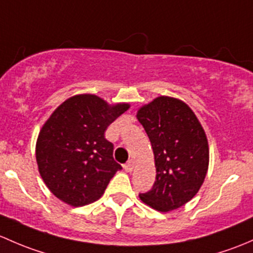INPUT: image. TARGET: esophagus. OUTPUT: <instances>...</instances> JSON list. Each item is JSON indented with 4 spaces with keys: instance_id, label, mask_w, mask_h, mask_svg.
Listing matches in <instances>:
<instances>
[{
    "instance_id": "esophagus-1",
    "label": "esophagus",
    "mask_w": 253,
    "mask_h": 253,
    "mask_svg": "<svg viewBox=\"0 0 253 253\" xmlns=\"http://www.w3.org/2000/svg\"><path fill=\"white\" fill-rule=\"evenodd\" d=\"M124 169H126L127 173H131L132 169H134V161H129L126 165H124Z\"/></svg>"
}]
</instances>
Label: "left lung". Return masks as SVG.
Here are the masks:
<instances>
[{
	"label": "left lung",
	"mask_w": 253,
	"mask_h": 253,
	"mask_svg": "<svg viewBox=\"0 0 253 253\" xmlns=\"http://www.w3.org/2000/svg\"><path fill=\"white\" fill-rule=\"evenodd\" d=\"M155 155L156 181L140 194L160 212L189 202L204 184L210 162L206 132L192 109L178 98L160 96L137 111Z\"/></svg>",
	"instance_id": "obj_1"
}]
</instances>
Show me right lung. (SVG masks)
I'll return each instance as SVG.
<instances>
[{"mask_svg": "<svg viewBox=\"0 0 253 253\" xmlns=\"http://www.w3.org/2000/svg\"><path fill=\"white\" fill-rule=\"evenodd\" d=\"M129 103L108 105L91 93L64 101L41 127L36 162L49 191L74 207L100 199L122 166L113 158V144L105 131Z\"/></svg>", "mask_w": 253, "mask_h": 253, "instance_id": "1", "label": "right lung"}]
</instances>
